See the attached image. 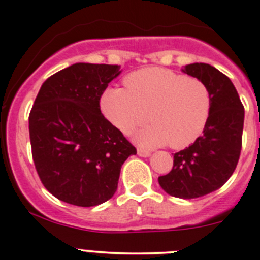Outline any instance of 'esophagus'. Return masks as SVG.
<instances>
[{"label":"esophagus","instance_id":"34e87169","mask_svg":"<svg viewBox=\"0 0 260 260\" xmlns=\"http://www.w3.org/2000/svg\"><path fill=\"white\" fill-rule=\"evenodd\" d=\"M137 154L142 157H147V156H150V154H151V152H150L149 150H145V149H142V147H138Z\"/></svg>","mask_w":260,"mask_h":260}]
</instances>
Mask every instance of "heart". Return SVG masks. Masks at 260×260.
<instances>
[{
	"instance_id": "b5f03b06",
	"label": "heart",
	"mask_w": 260,
	"mask_h": 260,
	"mask_svg": "<svg viewBox=\"0 0 260 260\" xmlns=\"http://www.w3.org/2000/svg\"><path fill=\"white\" fill-rule=\"evenodd\" d=\"M125 88H109L101 97V111L123 135L149 122L136 135L140 144L185 149L200 137L212 105L208 86L164 68H147L124 79Z\"/></svg>"
}]
</instances>
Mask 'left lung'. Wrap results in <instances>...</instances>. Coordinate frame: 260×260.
<instances>
[{
  "instance_id": "1",
  "label": "left lung",
  "mask_w": 260,
  "mask_h": 260,
  "mask_svg": "<svg viewBox=\"0 0 260 260\" xmlns=\"http://www.w3.org/2000/svg\"><path fill=\"white\" fill-rule=\"evenodd\" d=\"M183 72L203 81L209 88V118L203 135L174 154L173 168L159 177V185L174 198L195 199L222 187L236 169L245 111L231 79L214 67L195 62L186 65Z\"/></svg>"
}]
</instances>
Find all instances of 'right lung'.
Segmentation results:
<instances>
[{"instance_id": "add662e5", "label": "right lung", "mask_w": 260, "mask_h": 260, "mask_svg": "<svg viewBox=\"0 0 260 260\" xmlns=\"http://www.w3.org/2000/svg\"><path fill=\"white\" fill-rule=\"evenodd\" d=\"M118 65L78 62L51 75L29 114L31 156L41 182L59 200L94 207L113 198L136 147L101 114L100 99Z\"/></svg>"}]
</instances>
